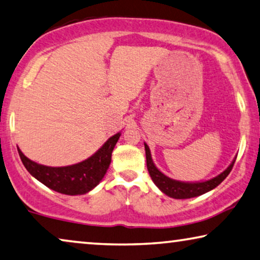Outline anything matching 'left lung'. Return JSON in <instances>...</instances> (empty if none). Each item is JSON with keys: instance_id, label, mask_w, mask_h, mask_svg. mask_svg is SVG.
I'll list each match as a JSON object with an SVG mask.
<instances>
[{"instance_id": "1", "label": "left lung", "mask_w": 260, "mask_h": 260, "mask_svg": "<svg viewBox=\"0 0 260 260\" xmlns=\"http://www.w3.org/2000/svg\"><path fill=\"white\" fill-rule=\"evenodd\" d=\"M145 143V149H146V160H147V169L150 177H152L155 185L160 189V190L166 193V195L172 197V199L176 200H184V199H191V197H196L203 193L208 192L215 189L217 185L222 183V182L226 179V176L229 175L234 164L236 161V156L229 167L225 170H223L219 175L212 177L210 180L207 181H199V182H184V181H177L174 179H170L169 176L165 175L164 173L155 166L152 154H150V149L148 145Z\"/></svg>"}]
</instances>
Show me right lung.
<instances>
[{
    "label": "right lung",
    "instance_id": "add662e5",
    "mask_svg": "<svg viewBox=\"0 0 260 260\" xmlns=\"http://www.w3.org/2000/svg\"><path fill=\"white\" fill-rule=\"evenodd\" d=\"M121 132L108 140L86 160L65 167H49L26 157L18 148L19 157L26 170L46 187L65 195H84L94 189L103 180L111 165L112 152Z\"/></svg>",
    "mask_w": 260,
    "mask_h": 260
}]
</instances>
